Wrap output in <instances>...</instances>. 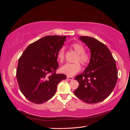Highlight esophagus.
Masks as SVG:
<instances>
[{
	"instance_id": "obj_1",
	"label": "esophagus",
	"mask_w": 130,
	"mask_h": 130,
	"mask_svg": "<svg viewBox=\"0 0 130 130\" xmlns=\"http://www.w3.org/2000/svg\"><path fill=\"white\" fill-rule=\"evenodd\" d=\"M67 78L69 80H73V78L72 77H70V76H67Z\"/></svg>"
}]
</instances>
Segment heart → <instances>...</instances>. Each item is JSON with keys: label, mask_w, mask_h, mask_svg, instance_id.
Instances as JSON below:
<instances>
[{"label": "heart", "mask_w": 130, "mask_h": 130, "mask_svg": "<svg viewBox=\"0 0 130 130\" xmlns=\"http://www.w3.org/2000/svg\"><path fill=\"white\" fill-rule=\"evenodd\" d=\"M71 46L77 54V56L76 57L75 61H79L83 65H87L89 62L90 57L88 54L84 53L85 48L83 46L79 43H74L72 44ZM57 57H58V60L61 62H63L65 58L64 47H62L60 48L57 54ZM80 69V64L78 62H76L73 63H66L62 67H61L60 70L63 74H65L68 76H72L78 72Z\"/></svg>", "instance_id": "obj_1"}]
</instances>
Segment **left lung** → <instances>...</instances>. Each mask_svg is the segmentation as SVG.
<instances>
[{"instance_id":"8db88e82","label":"left lung","mask_w":130,"mask_h":130,"mask_svg":"<svg viewBox=\"0 0 130 130\" xmlns=\"http://www.w3.org/2000/svg\"><path fill=\"white\" fill-rule=\"evenodd\" d=\"M79 39L91 51V58L86 69L75 77L79 86L75 95L87 103L102 102L109 96L118 80L116 61L106 45L91 37Z\"/></svg>"}]
</instances>
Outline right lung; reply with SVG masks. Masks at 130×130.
Returning a JSON list of instances; mask_svg holds the SVG:
<instances>
[{
    "instance_id": "1",
    "label": "right lung",
    "mask_w": 130,
    "mask_h": 130,
    "mask_svg": "<svg viewBox=\"0 0 130 130\" xmlns=\"http://www.w3.org/2000/svg\"><path fill=\"white\" fill-rule=\"evenodd\" d=\"M66 38L44 37L28 45L19 58L18 83L22 93L31 102L42 104L50 100L56 93L58 83L67 78L65 74L56 73L58 67L57 54Z\"/></svg>"
}]
</instances>
